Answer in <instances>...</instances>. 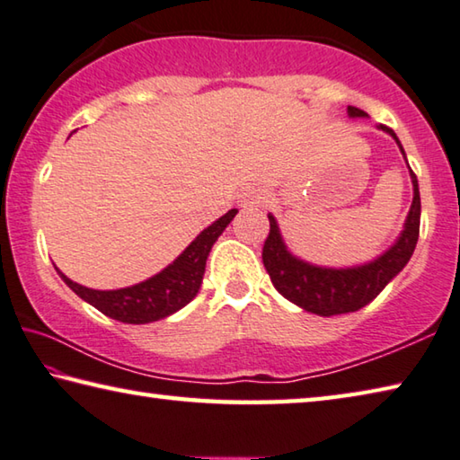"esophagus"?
I'll return each instance as SVG.
<instances>
[{
    "label": "esophagus",
    "mask_w": 460,
    "mask_h": 460,
    "mask_svg": "<svg viewBox=\"0 0 460 460\" xmlns=\"http://www.w3.org/2000/svg\"><path fill=\"white\" fill-rule=\"evenodd\" d=\"M240 201H243V206H261L265 201V191L259 185H248L240 193Z\"/></svg>",
    "instance_id": "obj_1"
}]
</instances>
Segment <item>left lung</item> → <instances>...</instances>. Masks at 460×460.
Here are the masks:
<instances>
[{
    "instance_id": "1",
    "label": "left lung",
    "mask_w": 460,
    "mask_h": 460,
    "mask_svg": "<svg viewBox=\"0 0 460 460\" xmlns=\"http://www.w3.org/2000/svg\"><path fill=\"white\" fill-rule=\"evenodd\" d=\"M350 118H367L363 110L349 105ZM379 130L387 132L391 138L397 142V146L403 153V146L395 132L387 126H379ZM405 159V153H403ZM408 163V159H405ZM411 185H413V199L410 206L408 217H405L402 234L391 244L385 252L379 254L377 259L365 262V265L332 269V267H318L312 262L301 261L296 254L289 252L288 244L283 243L281 230L277 226L273 214H269V236L262 246V265L273 281L275 289L281 293L291 304L299 305L301 310L312 312L330 318V315L358 312L360 307L379 296L385 289V285L408 265L411 259L413 248L418 244L420 236V190L418 179L410 169Z\"/></svg>"
}]
</instances>
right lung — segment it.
I'll return each instance as SVG.
<instances>
[{"label": "right lung", "mask_w": 460, "mask_h": 460, "mask_svg": "<svg viewBox=\"0 0 460 460\" xmlns=\"http://www.w3.org/2000/svg\"><path fill=\"white\" fill-rule=\"evenodd\" d=\"M236 214L238 209H230L222 217H217L214 224H209L206 230L199 232L198 238L169 267H164L161 273L148 277L146 281L132 285V288L110 291L89 289L71 281L57 267L55 269L60 279L69 285L83 301L97 307L108 318L124 323H150L163 320L179 312L181 307H185L198 296L203 273H206L208 254L226 230V226L234 220Z\"/></svg>", "instance_id": "1"}]
</instances>
